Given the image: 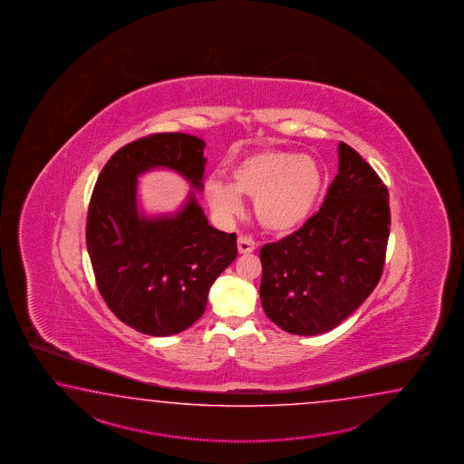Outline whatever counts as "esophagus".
Returning a JSON list of instances; mask_svg holds the SVG:
<instances>
[{
  "label": "esophagus",
  "mask_w": 464,
  "mask_h": 464,
  "mask_svg": "<svg viewBox=\"0 0 464 464\" xmlns=\"http://www.w3.org/2000/svg\"><path fill=\"white\" fill-rule=\"evenodd\" d=\"M237 246L240 254H250L256 250V244L250 237L240 236L237 238Z\"/></svg>",
  "instance_id": "obj_1"
}]
</instances>
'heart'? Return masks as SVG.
<instances>
[{
    "instance_id": "b5f03b06",
    "label": "heart",
    "mask_w": 464,
    "mask_h": 464,
    "mask_svg": "<svg viewBox=\"0 0 464 464\" xmlns=\"http://www.w3.org/2000/svg\"><path fill=\"white\" fill-rule=\"evenodd\" d=\"M324 188L315 160L290 150L264 149L240 159L230 170V184L208 180V204L222 216L240 212V196L256 198V218L262 227L286 234L305 222Z\"/></svg>"
}]
</instances>
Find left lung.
Here are the masks:
<instances>
[{"label":"left lung","mask_w":464,"mask_h":464,"mask_svg":"<svg viewBox=\"0 0 464 464\" xmlns=\"http://www.w3.org/2000/svg\"><path fill=\"white\" fill-rule=\"evenodd\" d=\"M325 202L294 234L260 248V300L294 335L340 325L378 285L390 237L388 188L365 159L338 146Z\"/></svg>","instance_id":"obj_1"}]
</instances>
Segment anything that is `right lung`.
I'll return each mask as SVG.
<instances>
[{
    "label": "right lung",
    "instance_id": "1",
    "mask_svg": "<svg viewBox=\"0 0 464 464\" xmlns=\"http://www.w3.org/2000/svg\"><path fill=\"white\" fill-rule=\"evenodd\" d=\"M204 146L180 132L136 139L111 156L89 200L86 246L99 294L146 335H176L198 322L210 286L236 260V234L208 226L194 198L174 218H139V174L174 169L200 188Z\"/></svg>",
    "mask_w": 464,
    "mask_h": 464
}]
</instances>
